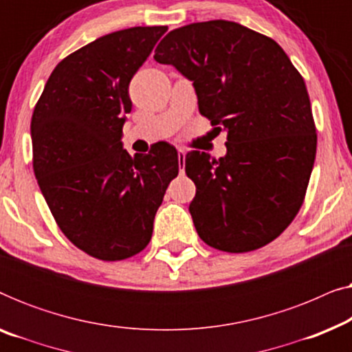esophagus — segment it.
Here are the masks:
<instances>
[{
	"instance_id": "34e87169",
	"label": "esophagus",
	"mask_w": 352,
	"mask_h": 352,
	"mask_svg": "<svg viewBox=\"0 0 352 352\" xmlns=\"http://www.w3.org/2000/svg\"><path fill=\"white\" fill-rule=\"evenodd\" d=\"M177 160H179V173H184V166H186V151L184 148H179V151H177Z\"/></svg>"
}]
</instances>
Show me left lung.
I'll return each instance as SVG.
<instances>
[{"mask_svg":"<svg viewBox=\"0 0 352 352\" xmlns=\"http://www.w3.org/2000/svg\"><path fill=\"white\" fill-rule=\"evenodd\" d=\"M153 59L194 81L200 113L228 131L224 157L186 155L200 239L228 253L272 242L300 211L316 160V124L300 72L272 38L229 21L176 28Z\"/></svg>","mask_w":352,"mask_h":352,"instance_id":"left-lung-1","label":"left lung"}]
</instances>
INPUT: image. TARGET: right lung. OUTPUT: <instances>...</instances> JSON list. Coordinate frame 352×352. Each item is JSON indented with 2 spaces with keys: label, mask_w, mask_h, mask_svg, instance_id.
<instances>
[{
  "label": "right lung",
  "mask_w": 352,
  "mask_h": 352,
  "mask_svg": "<svg viewBox=\"0 0 352 352\" xmlns=\"http://www.w3.org/2000/svg\"><path fill=\"white\" fill-rule=\"evenodd\" d=\"M168 27L100 36L62 59L32 115L33 171L57 226L102 261L131 258L152 239L153 218L179 173L177 151L122 147L128 86Z\"/></svg>",
  "instance_id": "1"
}]
</instances>
